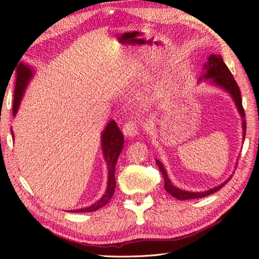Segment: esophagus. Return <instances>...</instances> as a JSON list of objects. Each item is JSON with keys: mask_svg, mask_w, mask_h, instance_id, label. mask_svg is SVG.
<instances>
[{"mask_svg": "<svg viewBox=\"0 0 259 259\" xmlns=\"http://www.w3.org/2000/svg\"><path fill=\"white\" fill-rule=\"evenodd\" d=\"M140 130V125L137 120H130L124 124L123 126V134L126 137H134L136 136Z\"/></svg>", "mask_w": 259, "mask_h": 259, "instance_id": "34e87169", "label": "esophagus"}]
</instances>
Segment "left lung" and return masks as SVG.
Wrapping results in <instances>:
<instances>
[{"label": "left lung", "instance_id": "8db88e82", "mask_svg": "<svg viewBox=\"0 0 259 259\" xmlns=\"http://www.w3.org/2000/svg\"><path fill=\"white\" fill-rule=\"evenodd\" d=\"M204 68H205V72H204V74H203L202 77H204V79H211V82L218 86H221V88L226 90L232 96L234 103H236V105L238 107V110H239L241 116L243 117V138H245L246 121H245L244 109H243V106H242L241 91L239 89V85L237 84L236 80H234L232 73L230 72V70L225 65L222 56H219V55H214V54H211L208 57L207 64H205ZM155 162H156V164H158V166L164 177V187H165V190L171 195V197H174L178 200H191V199H200V198L207 197V195L218 191L230 179L229 178L228 180H226L224 184L219 185L218 187H215V188H213V189L204 191V192H189V191L180 190L179 188L171 185L170 180L167 177L166 171L162 165V163L159 160H155Z\"/></svg>", "mask_w": 259, "mask_h": 259}]
</instances>
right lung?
Masks as SVG:
<instances>
[{"label":"right lung","instance_id":"right-lung-1","mask_svg":"<svg viewBox=\"0 0 259 259\" xmlns=\"http://www.w3.org/2000/svg\"><path fill=\"white\" fill-rule=\"evenodd\" d=\"M32 76V71L30 68L26 67L25 65H20L17 71V77H16V84H15V94H14V105H13V114L15 115L18 110V107L20 104V100L22 98V94L26 90V86L29 82V80ZM101 144H103V150L105 160L108 163V187L106 193L103 195L98 202L95 204H93L89 207L80 208L72 210L74 213H85V211H95L106 205L107 203L110 201L112 195L115 190V164L117 161V158L122 151L123 144H124V136L120 128L117 127V125L114 121H110L105 128L103 136H101Z\"/></svg>","mask_w":259,"mask_h":259}]
</instances>
